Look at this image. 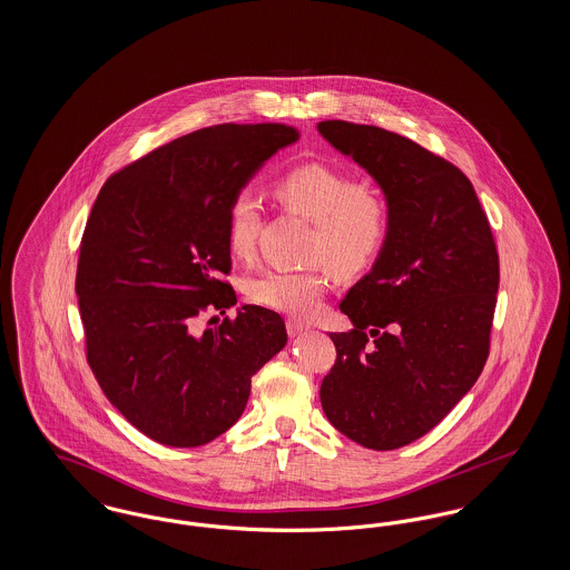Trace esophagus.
Returning <instances> with one entry per match:
<instances>
[{
	"label": "esophagus",
	"instance_id": "esophagus-1",
	"mask_svg": "<svg viewBox=\"0 0 570 570\" xmlns=\"http://www.w3.org/2000/svg\"><path fill=\"white\" fill-rule=\"evenodd\" d=\"M286 328H288V335L291 337H297L301 333H307L309 331V326L303 325V323H298V321H286Z\"/></svg>",
	"mask_w": 570,
	"mask_h": 570
}]
</instances>
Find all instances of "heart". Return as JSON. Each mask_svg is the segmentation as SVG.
<instances>
[{
    "label": "heart",
    "mask_w": 570,
    "mask_h": 570,
    "mask_svg": "<svg viewBox=\"0 0 570 570\" xmlns=\"http://www.w3.org/2000/svg\"><path fill=\"white\" fill-rule=\"evenodd\" d=\"M275 200L316 226L312 261L340 275L363 272L376 263L391 233V212L379 190L356 184L331 164H298L273 184ZM263 205L256 194L237 191L226 209L228 249L247 258L261 230ZM326 279L316 272H267L252 279L249 298L263 307L297 318L321 309Z\"/></svg>",
    "instance_id": "obj_1"
}]
</instances>
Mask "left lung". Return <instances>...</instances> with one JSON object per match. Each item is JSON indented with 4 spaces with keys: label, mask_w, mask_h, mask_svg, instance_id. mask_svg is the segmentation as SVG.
I'll return each mask as SVG.
<instances>
[{
    "label": "left lung",
    "mask_w": 570,
    "mask_h": 570,
    "mask_svg": "<svg viewBox=\"0 0 570 570\" xmlns=\"http://www.w3.org/2000/svg\"><path fill=\"white\" fill-rule=\"evenodd\" d=\"M318 132L374 177L391 212L372 272L340 303L353 328L331 333L321 404L356 444L393 451L435 428L485 367L495 242L458 166L376 126L331 119Z\"/></svg>",
    "instance_id": "left-lung-1"
}]
</instances>
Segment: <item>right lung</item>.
<instances>
[{
	"label": "right lung",
	"mask_w": 570,
	"mask_h": 570,
	"mask_svg": "<svg viewBox=\"0 0 570 570\" xmlns=\"http://www.w3.org/2000/svg\"><path fill=\"white\" fill-rule=\"evenodd\" d=\"M282 124H222L170 140L107 179L82 233L77 269L87 363L138 432L190 449L244 414L252 376L286 346L277 312L237 295L226 209L258 168L293 145ZM214 321V318H212Z\"/></svg>",
	"instance_id": "right-lung-1"
}]
</instances>
